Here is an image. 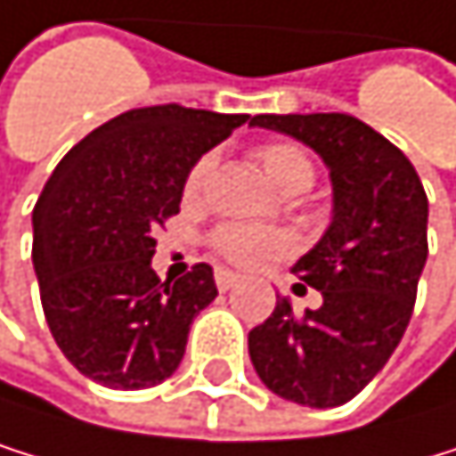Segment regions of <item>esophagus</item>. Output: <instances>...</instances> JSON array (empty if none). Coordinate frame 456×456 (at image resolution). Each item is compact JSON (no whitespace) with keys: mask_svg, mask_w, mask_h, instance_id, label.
I'll return each mask as SVG.
<instances>
[{"mask_svg":"<svg viewBox=\"0 0 456 456\" xmlns=\"http://www.w3.org/2000/svg\"><path fill=\"white\" fill-rule=\"evenodd\" d=\"M240 282V277L235 271H230V268H216V285H218V290H230V288H235Z\"/></svg>","mask_w":456,"mask_h":456,"instance_id":"34e87169","label":"esophagus"}]
</instances>
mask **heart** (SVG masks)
<instances>
[{
  "mask_svg": "<svg viewBox=\"0 0 456 456\" xmlns=\"http://www.w3.org/2000/svg\"><path fill=\"white\" fill-rule=\"evenodd\" d=\"M255 158L263 166L265 176L282 193H305L315 183V166L310 154L296 143H263L255 149ZM213 168V154H205L185 179V193L193 196L201 191L205 179ZM213 246L226 260H232L243 268H257L271 263L273 257L285 255L293 248V238L282 230H263V226L246 224H224L213 232Z\"/></svg>",
  "mask_w": 456,
  "mask_h": 456,
  "instance_id": "1",
  "label": "heart"
}]
</instances>
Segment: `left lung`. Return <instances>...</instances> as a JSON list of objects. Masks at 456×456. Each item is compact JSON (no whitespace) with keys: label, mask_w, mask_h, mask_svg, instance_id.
<instances>
[{"label":"left lung","mask_w":456,"mask_h":456,"mask_svg":"<svg viewBox=\"0 0 456 456\" xmlns=\"http://www.w3.org/2000/svg\"><path fill=\"white\" fill-rule=\"evenodd\" d=\"M310 146L332 179V224L293 273L321 307L273 313L248 332L263 385L302 407H340L374 379L407 330L429 255V201L412 163L377 129L346 113L255 116ZM296 282V288H305Z\"/></svg>","instance_id":"left-lung-1"}]
</instances>
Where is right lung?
Here are the masks:
<instances>
[{
	"label": "right lung",
	"instance_id": "1",
	"mask_svg": "<svg viewBox=\"0 0 456 456\" xmlns=\"http://www.w3.org/2000/svg\"><path fill=\"white\" fill-rule=\"evenodd\" d=\"M246 118L138 107L96 126L52 171L32 210V265L52 338L79 374L141 390L183 362L191 323L218 288L208 263L160 282L151 235L179 213L201 154Z\"/></svg>",
	"mask_w": 456,
	"mask_h": 456
}]
</instances>
